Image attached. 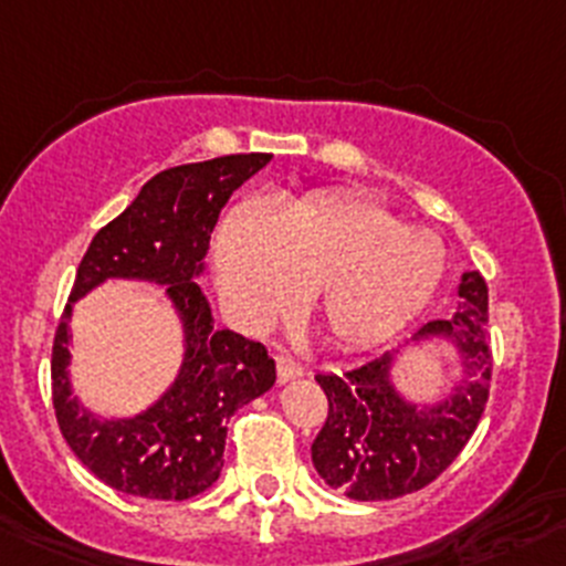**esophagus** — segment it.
Masks as SVG:
<instances>
[{
	"label": "esophagus",
	"mask_w": 566,
	"mask_h": 566,
	"mask_svg": "<svg viewBox=\"0 0 566 566\" xmlns=\"http://www.w3.org/2000/svg\"><path fill=\"white\" fill-rule=\"evenodd\" d=\"M301 374H304V366H301L298 360H295V357H290V355H279L276 357V377H279V382H293V379H298Z\"/></svg>",
	"instance_id": "esophagus-1"
}]
</instances>
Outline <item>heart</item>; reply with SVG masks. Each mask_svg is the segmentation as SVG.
Masks as SVG:
<instances>
[{
  "mask_svg": "<svg viewBox=\"0 0 566 566\" xmlns=\"http://www.w3.org/2000/svg\"><path fill=\"white\" fill-rule=\"evenodd\" d=\"M447 251L432 231L363 195H318L279 214L237 206L214 242V279L245 329L298 307L313 290L321 329L340 346L402 332L438 293Z\"/></svg>",
  "mask_w": 566,
  "mask_h": 566,
  "instance_id": "heart-1",
  "label": "heart"
}]
</instances>
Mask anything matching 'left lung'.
I'll list each match as a JSON object with an SVG mask.
<instances>
[{"label": "left lung", "mask_w": 566, "mask_h": 566, "mask_svg": "<svg viewBox=\"0 0 566 566\" xmlns=\"http://www.w3.org/2000/svg\"><path fill=\"white\" fill-rule=\"evenodd\" d=\"M452 318L430 321L402 348L346 374H318L329 416L313 441V467L348 500L374 503L424 489L467 447L483 416L491 382L489 287L478 271L458 284ZM430 342L457 363V379L430 400L410 397L398 363Z\"/></svg>", "instance_id": "8db88e82"}]
</instances>
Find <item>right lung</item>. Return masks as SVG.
Returning a JSON list of instances; mask_svg holds the SVG:
<instances>
[{
  "instance_id": "obj_1",
  "label": "right lung",
  "mask_w": 566,
  "mask_h": 566,
  "mask_svg": "<svg viewBox=\"0 0 566 566\" xmlns=\"http://www.w3.org/2000/svg\"><path fill=\"white\" fill-rule=\"evenodd\" d=\"M271 158L237 153L158 172L94 234L77 268L52 346V405L72 452L111 489L147 500H189L206 491L223 469L226 421L276 382L265 346L214 326L198 284L220 211ZM105 281L164 289L182 326L179 374L139 415H94L71 385V310Z\"/></svg>"
}]
</instances>
